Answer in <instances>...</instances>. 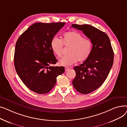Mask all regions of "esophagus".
<instances>
[{"instance_id":"1","label":"esophagus","mask_w":127,"mask_h":127,"mask_svg":"<svg viewBox=\"0 0 127 127\" xmlns=\"http://www.w3.org/2000/svg\"><path fill=\"white\" fill-rule=\"evenodd\" d=\"M69 69V67H65V71H67V70H68V69Z\"/></svg>"}]
</instances>
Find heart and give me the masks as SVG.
Instances as JSON below:
<instances>
[{"label":"heart","instance_id":"1","mask_svg":"<svg viewBox=\"0 0 127 127\" xmlns=\"http://www.w3.org/2000/svg\"><path fill=\"white\" fill-rule=\"evenodd\" d=\"M51 48L58 57L62 56L63 46L69 48L68 54L59 60L60 65L69 66L79 62H83L90 56L92 51V43L88 38L77 31H70L65 33L62 39L53 37L51 41Z\"/></svg>","mask_w":127,"mask_h":127}]
</instances>
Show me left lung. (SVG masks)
I'll list each match as a JSON object with an SVG mask.
<instances>
[{"label": "left lung", "instance_id": "8db88e82", "mask_svg": "<svg viewBox=\"0 0 127 127\" xmlns=\"http://www.w3.org/2000/svg\"><path fill=\"white\" fill-rule=\"evenodd\" d=\"M71 27L83 31L91 41L93 47L89 58L74 67L75 89L83 94L95 91L103 83L112 67L114 52L107 34L91 25L72 24Z\"/></svg>", "mask_w": 127, "mask_h": 127}]
</instances>
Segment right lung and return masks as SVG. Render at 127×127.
I'll return each instance as SVG.
<instances>
[{
	"mask_svg": "<svg viewBox=\"0 0 127 127\" xmlns=\"http://www.w3.org/2000/svg\"><path fill=\"white\" fill-rule=\"evenodd\" d=\"M65 23H35L19 36L16 43L14 66L17 74L30 90L46 94L54 87L57 77L65 71L58 62L51 41Z\"/></svg>",
	"mask_w": 127,
	"mask_h": 127,
	"instance_id": "right-lung-1",
	"label": "right lung"
}]
</instances>
